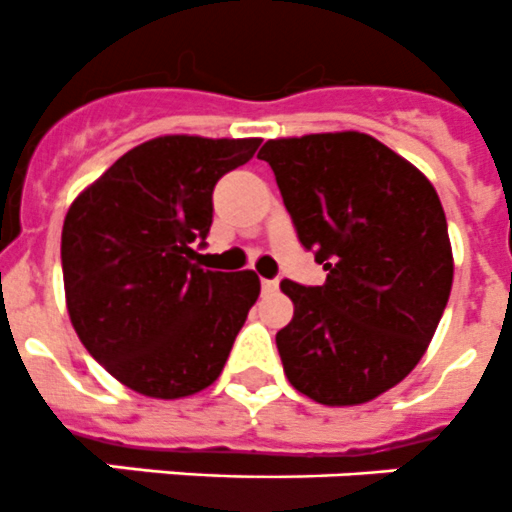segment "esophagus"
<instances>
[{
  "mask_svg": "<svg viewBox=\"0 0 512 512\" xmlns=\"http://www.w3.org/2000/svg\"><path fill=\"white\" fill-rule=\"evenodd\" d=\"M261 287H264V292H276V289H279V281H276V279H261Z\"/></svg>",
  "mask_w": 512,
  "mask_h": 512,
  "instance_id": "34e87169",
  "label": "esophagus"
}]
</instances>
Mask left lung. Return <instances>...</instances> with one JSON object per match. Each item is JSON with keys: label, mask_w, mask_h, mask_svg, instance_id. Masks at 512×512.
Returning a JSON list of instances; mask_svg holds the SVG:
<instances>
[{"label": "left lung", "mask_w": 512, "mask_h": 512, "mask_svg": "<svg viewBox=\"0 0 512 512\" xmlns=\"http://www.w3.org/2000/svg\"><path fill=\"white\" fill-rule=\"evenodd\" d=\"M299 243L322 287L281 281L294 317L276 332L284 373L325 406L373 401L401 383L437 332L452 292V246L437 190L360 131L269 139Z\"/></svg>", "instance_id": "left-lung-1"}]
</instances>
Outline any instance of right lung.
<instances>
[{"label": "right lung", "instance_id": "add662e5", "mask_svg": "<svg viewBox=\"0 0 512 512\" xmlns=\"http://www.w3.org/2000/svg\"><path fill=\"white\" fill-rule=\"evenodd\" d=\"M261 139L175 134L129 149L70 205L65 302L83 348L131 391L182 398L215 381L259 299L253 271L200 269L213 187Z\"/></svg>", "mask_w": 512, "mask_h": 512}]
</instances>
